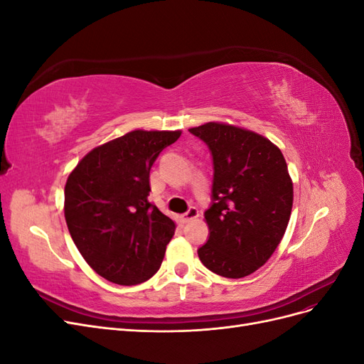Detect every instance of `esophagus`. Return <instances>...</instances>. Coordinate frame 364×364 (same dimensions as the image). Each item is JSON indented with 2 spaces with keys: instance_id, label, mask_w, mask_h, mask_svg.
I'll list each match as a JSON object with an SVG mask.
<instances>
[{
  "instance_id": "obj_1",
  "label": "esophagus",
  "mask_w": 364,
  "mask_h": 364,
  "mask_svg": "<svg viewBox=\"0 0 364 364\" xmlns=\"http://www.w3.org/2000/svg\"><path fill=\"white\" fill-rule=\"evenodd\" d=\"M199 217V211H197V208L196 206H191L188 211H186L183 215H182V220H183V223H188V222H191V220H194V218H197Z\"/></svg>"
}]
</instances>
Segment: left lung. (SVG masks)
I'll return each instance as SVG.
<instances>
[{
    "label": "left lung",
    "instance_id": "left-lung-1",
    "mask_svg": "<svg viewBox=\"0 0 364 364\" xmlns=\"http://www.w3.org/2000/svg\"><path fill=\"white\" fill-rule=\"evenodd\" d=\"M214 164L209 238L197 253L225 278H245L273 255L287 229L293 182L281 150L255 132L225 123L191 127Z\"/></svg>",
    "mask_w": 364,
    "mask_h": 364
}]
</instances>
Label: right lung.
<instances>
[{
  "label": "right lung",
  "instance_id": "add662e5",
  "mask_svg": "<svg viewBox=\"0 0 364 364\" xmlns=\"http://www.w3.org/2000/svg\"><path fill=\"white\" fill-rule=\"evenodd\" d=\"M181 130H134L98 146L65 185V220L85 261L105 279H150L174 235L170 217L149 202L150 168Z\"/></svg>",
  "mask_w": 364,
  "mask_h": 364
}]
</instances>
